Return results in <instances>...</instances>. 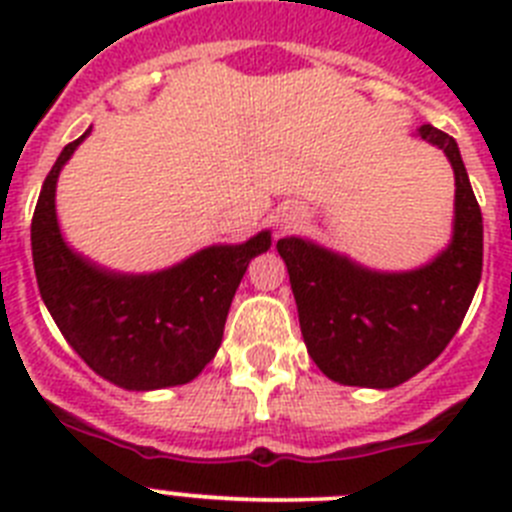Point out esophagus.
<instances>
[{"label":"esophagus","mask_w":512,"mask_h":512,"mask_svg":"<svg viewBox=\"0 0 512 512\" xmlns=\"http://www.w3.org/2000/svg\"><path fill=\"white\" fill-rule=\"evenodd\" d=\"M297 220H300V217H297V215H287V217H284V220H282V225H284V228H287V225H295Z\"/></svg>","instance_id":"obj_1"}]
</instances>
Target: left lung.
Listing matches in <instances>:
<instances>
[{
  "instance_id": "8db88e82",
  "label": "left lung",
  "mask_w": 512,
  "mask_h": 512,
  "mask_svg": "<svg viewBox=\"0 0 512 512\" xmlns=\"http://www.w3.org/2000/svg\"><path fill=\"white\" fill-rule=\"evenodd\" d=\"M415 135L441 148L456 179L454 235L431 264L384 274L302 238H282L307 354L338 384L390 390L449 346L482 277V210L459 146L420 125Z\"/></svg>"
}]
</instances>
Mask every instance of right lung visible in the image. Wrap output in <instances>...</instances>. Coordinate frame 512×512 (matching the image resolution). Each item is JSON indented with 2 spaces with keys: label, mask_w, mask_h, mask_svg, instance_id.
<instances>
[{
  "label": "right lung",
  "mask_w": 512,
  "mask_h": 512,
  "mask_svg": "<svg viewBox=\"0 0 512 512\" xmlns=\"http://www.w3.org/2000/svg\"><path fill=\"white\" fill-rule=\"evenodd\" d=\"M63 148L35 205L33 264L40 297L63 338L99 377L146 392L192 382L215 359L248 261L269 251L261 230L238 246H210L156 274L99 269L63 241L56 182L81 140Z\"/></svg>",
  "instance_id": "1"
}]
</instances>
